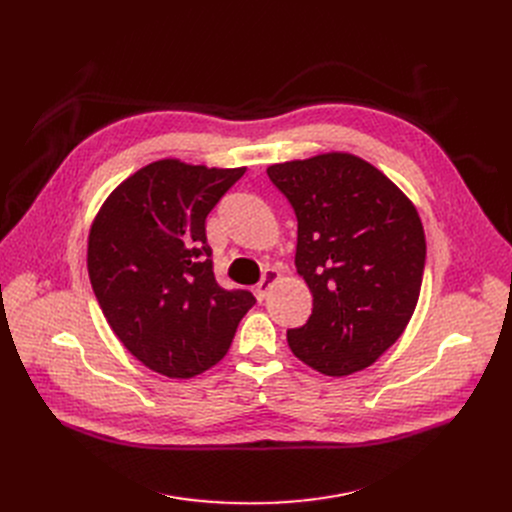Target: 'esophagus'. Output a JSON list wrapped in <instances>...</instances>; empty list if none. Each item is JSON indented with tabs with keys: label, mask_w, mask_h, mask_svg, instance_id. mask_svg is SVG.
I'll return each instance as SVG.
<instances>
[{
	"label": "esophagus",
	"mask_w": 512,
	"mask_h": 512,
	"mask_svg": "<svg viewBox=\"0 0 512 512\" xmlns=\"http://www.w3.org/2000/svg\"><path fill=\"white\" fill-rule=\"evenodd\" d=\"M280 280V272L276 270V267H270V270H265V274L261 276V282L257 284V297L259 299H265L267 292H270V288Z\"/></svg>",
	"instance_id": "34e87169"
}]
</instances>
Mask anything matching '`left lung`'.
Here are the masks:
<instances>
[{
    "instance_id": "obj_1",
    "label": "left lung",
    "mask_w": 512,
    "mask_h": 512,
    "mask_svg": "<svg viewBox=\"0 0 512 512\" xmlns=\"http://www.w3.org/2000/svg\"><path fill=\"white\" fill-rule=\"evenodd\" d=\"M267 176L297 215L294 263L313 294L288 346L326 375L369 367L405 332L419 299L425 234L415 205L351 153L286 161Z\"/></svg>"
}]
</instances>
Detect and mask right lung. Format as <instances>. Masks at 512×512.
<instances>
[{
    "mask_svg": "<svg viewBox=\"0 0 512 512\" xmlns=\"http://www.w3.org/2000/svg\"><path fill=\"white\" fill-rule=\"evenodd\" d=\"M245 170L153 161L107 197L91 226L87 267L107 324L168 378L218 363L255 305L249 290L215 282L205 234L209 211Z\"/></svg>",
    "mask_w": 512,
    "mask_h": 512,
    "instance_id": "1",
    "label": "right lung"
}]
</instances>
